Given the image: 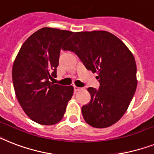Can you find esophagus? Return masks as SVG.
Returning <instances> with one entry per match:
<instances>
[{"label": "esophagus", "instance_id": "esophagus-1", "mask_svg": "<svg viewBox=\"0 0 154 154\" xmlns=\"http://www.w3.org/2000/svg\"><path fill=\"white\" fill-rule=\"evenodd\" d=\"M74 91L75 92H77V91H80V90L82 89V88H80V87H77V86H74Z\"/></svg>", "mask_w": 154, "mask_h": 154}]
</instances>
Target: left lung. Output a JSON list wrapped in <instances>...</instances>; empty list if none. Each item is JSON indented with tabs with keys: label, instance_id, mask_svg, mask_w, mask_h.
<instances>
[{
	"label": "left lung",
	"instance_id": "obj_1",
	"mask_svg": "<svg viewBox=\"0 0 154 154\" xmlns=\"http://www.w3.org/2000/svg\"><path fill=\"white\" fill-rule=\"evenodd\" d=\"M62 49L74 52L87 69L98 74L100 87L88 88L91 100L81 108L85 122L96 128L118 122L137 88V67L129 49L105 31L76 32Z\"/></svg>",
	"mask_w": 154,
	"mask_h": 154
}]
</instances>
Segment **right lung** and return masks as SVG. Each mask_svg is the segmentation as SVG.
I'll return each instance as SVG.
<instances>
[{
	"label": "right lung",
	"mask_w": 154,
	"mask_h": 154,
	"mask_svg": "<svg viewBox=\"0 0 154 154\" xmlns=\"http://www.w3.org/2000/svg\"><path fill=\"white\" fill-rule=\"evenodd\" d=\"M73 32L43 27L23 42L12 66L16 98L27 116L42 125H54L64 116L73 87L52 83L62 43Z\"/></svg>",
	"instance_id": "obj_1"
}]
</instances>
